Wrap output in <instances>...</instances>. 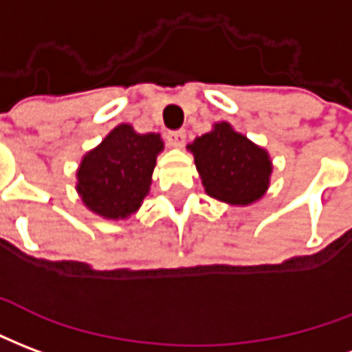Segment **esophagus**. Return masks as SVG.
<instances>
[{"label":"esophagus","mask_w":352,"mask_h":352,"mask_svg":"<svg viewBox=\"0 0 352 352\" xmlns=\"http://www.w3.org/2000/svg\"><path fill=\"white\" fill-rule=\"evenodd\" d=\"M166 140L174 148H182V146L186 144V131H173V133L166 135Z\"/></svg>","instance_id":"34e87169"}]
</instances>
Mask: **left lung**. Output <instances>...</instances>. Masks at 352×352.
<instances>
[{"instance_id":"1","label":"left lung","mask_w":352,"mask_h":352,"mask_svg":"<svg viewBox=\"0 0 352 352\" xmlns=\"http://www.w3.org/2000/svg\"><path fill=\"white\" fill-rule=\"evenodd\" d=\"M187 150L193 153L204 191L215 201L250 206L270 187V153L234 131L229 122L214 123L212 131L195 138Z\"/></svg>"}]
</instances>
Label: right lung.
Masks as SVG:
<instances>
[{"mask_svg":"<svg viewBox=\"0 0 352 352\" xmlns=\"http://www.w3.org/2000/svg\"><path fill=\"white\" fill-rule=\"evenodd\" d=\"M163 150L159 133H137L131 123L116 125L101 144L84 153L76 168V193L84 206L104 219H129L150 193Z\"/></svg>","mask_w":352,"mask_h":352,"instance_id":"obj_1","label":"right lung"}]
</instances>
